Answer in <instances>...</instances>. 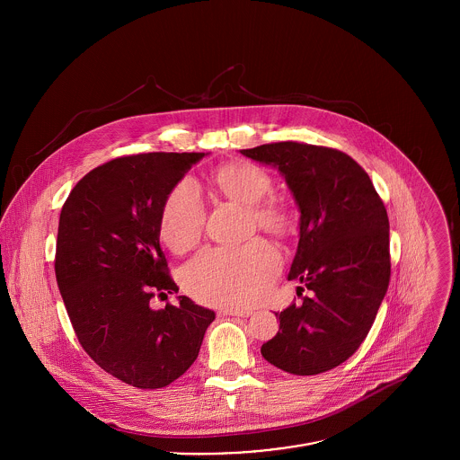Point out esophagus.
Masks as SVG:
<instances>
[{
  "label": "esophagus",
  "mask_w": 460,
  "mask_h": 460,
  "mask_svg": "<svg viewBox=\"0 0 460 460\" xmlns=\"http://www.w3.org/2000/svg\"><path fill=\"white\" fill-rule=\"evenodd\" d=\"M223 317H250L252 315V310H243V308H223L219 312Z\"/></svg>",
  "instance_id": "34e87169"
}]
</instances>
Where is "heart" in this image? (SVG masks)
Instances as JSON below:
<instances>
[{
	"mask_svg": "<svg viewBox=\"0 0 460 460\" xmlns=\"http://www.w3.org/2000/svg\"><path fill=\"white\" fill-rule=\"evenodd\" d=\"M214 186L221 197L250 208L253 225L278 239L296 228L292 208L274 191L272 177L248 161H234L216 170ZM205 226V207L193 181H181L166 195L159 214V237L175 253L195 248ZM279 270V257L270 244L255 239L243 248L205 250L186 265V290L201 303L250 306L261 301Z\"/></svg>",
	"mask_w": 460,
	"mask_h": 460,
	"instance_id": "b5f03b06",
	"label": "heart"
}]
</instances>
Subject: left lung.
<instances>
[{
  "mask_svg": "<svg viewBox=\"0 0 460 460\" xmlns=\"http://www.w3.org/2000/svg\"><path fill=\"white\" fill-rule=\"evenodd\" d=\"M241 154L278 168L296 198L299 244L288 279L310 290L301 305L276 314L279 331L261 352L294 376L328 372L359 349L386 296V207L368 173L336 148L279 141Z\"/></svg>",
  "mask_w": 460,
  "mask_h": 460,
  "instance_id": "left-lung-1",
  "label": "left lung"
}]
</instances>
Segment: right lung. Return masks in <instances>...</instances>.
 <instances>
[{"label": "right lung", "instance_id": "obj_1", "mask_svg": "<svg viewBox=\"0 0 460 460\" xmlns=\"http://www.w3.org/2000/svg\"><path fill=\"white\" fill-rule=\"evenodd\" d=\"M203 155L111 159L88 172L62 207L55 272L74 332L102 370L139 390L179 379L216 319L186 296L177 306H150L155 296L179 292L159 246L163 201Z\"/></svg>", "mask_w": 460, "mask_h": 460}]
</instances>
